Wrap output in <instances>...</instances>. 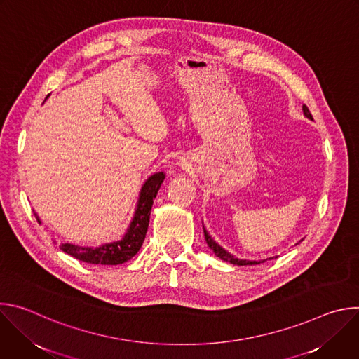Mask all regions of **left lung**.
I'll use <instances>...</instances> for the list:
<instances>
[{"mask_svg":"<svg viewBox=\"0 0 359 359\" xmlns=\"http://www.w3.org/2000/svg\"><path fill=\"white\" fill-rule=\"evenodd\" d=\"M302 112H304V116L305 118H309V119H311L313 121V115L310 114V111H309V108H306L305 105H302ZM203 231H204V238H206V243H208V245L213 250V252L217 255L219 259H222V260H224V262H229V263H231V264H234V266H254V264H260V263H264V262H267V260H259V262H255V260H243V259H237V257H234L233 254H230L227 250H224L220 244H217L213 238H212V236L209 234V231L204 229V226H203ZM270 259H274V257H270Z\"/></svg>","mask_w":359,"mask_h":359,"instance_id":"obj_1","label":"left lung"}]
</instances>
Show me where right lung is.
Listing matches in <instances>:
<instances>
[{
  "instance_id": "obj_1",
  "label": "right lung",
  "mask_w": 359,
  "mask_h": 359,
  "mask_svg": "<svg viewBox=\"0 0 359 359\" xmlns=\"http://www.w3.org/2000/svg\"><path fill=\"white\" fill-rule=\"evenodd\" d=\"M49 96V95H48ZM46 96V97H48ZM45 97V99H46ZM166 175L163 172L151 175L143 183L139 198L136 203L135 215L132 222L121 240H115L111 243H104L99 247H85L72 243H64L60 248L72 255L74 259L88 263V264H99V266H118L130 260L133 255L140 250L143 240L146 237V231L149 227L150 210ZM38 223H41L36 213H34ZM55 243V241H54Z\"/></svg>"
}]
</instances>
